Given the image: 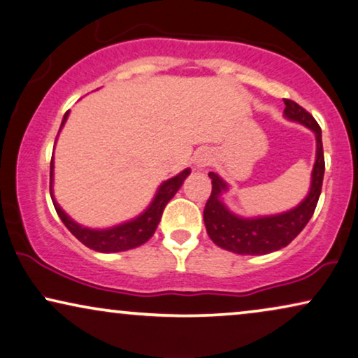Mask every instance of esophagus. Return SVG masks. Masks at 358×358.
Instances as JSON below:
<instances>
[{
	"label": "esophagus",
	"instance_id": "34e87169",
	"mask_svg": "<svg viewBox=\"0 0 358 358\" xmlns=\"http://www.w3.org/2000/svg\"><path fill=\"white\" fill-rule=\"evenodd\" d=\"M211 152L209 150H199V152H196V154H194V159H193V164H194V166H196V169H199V170H203V169H206V166L211 164Z\"/></svg>",
	"mask_w": 358,
	"mask_h": 358
}]
</instances>
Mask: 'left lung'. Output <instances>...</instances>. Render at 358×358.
Instances as JSON below:
<instances>
[{
	"mask_svg": "<svg viewBox=\"0 0 358 358\" xmlns=\"http://www.w3.org/2000/svg\"><path fill=\"white\" fill-rule=\"evenodd\" d=\"M283 116L288 121L299 122L316 137V162L311 171L309 192L298 206L285 213L270 216L244 217L232 213L222 201V194L229 192L227 182L214 171H209L213 192L204 206V226L214 244L224 250L241 255H265L287 247L311 219L316 209L324 178V152L321 127L306 109L292 99H285Z\"/></svg>",
	"mask_w": 358,
	"mask_h": 358,
	"instance_id": "8db88e82",
	"label": "left lung"
}]
</instances>
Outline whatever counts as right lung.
I'll use <instances>...</instances> for the list:
<instances>
[{
  "instance_id": "1",
  "label": "right lung",
  "mask_w": 358,
  "mask_h": 358,
  "mask_svg": "<svg viewBox=\"0 0 358 358\" xmlns=\"http://www.w3.org/2000/svg\"><path fill=\"white\" fill-rule=\"evenodd\" d=\"M69 114L70 111H66L64 119H62L59 134L62 127L65 126L66 119H69ZM55 144H57V139H55ZM189 173H192V170L185 169L183 171H180L178 175L165 180V182L159 187V189H157L155 196L150 201L149 206H147L139 216H136L134 219H129V221L126 222L116 224V226H111V227L93 229V227L82 226V224L73 221V219H71L69 214L60 208V204L57 203V199L54 196V157H52L50 198L55 206L57 214H59V217L62 219V222L65 224V227L69 229L76 239L82 242V244L87 245L88 249L101 252V254H113V252H124V250L136 249V247L145 244V242L154 236L166 203L175 196L180 188H182L183 182L187 180V176Z\"/></svg>"
}]
</instances>
